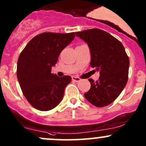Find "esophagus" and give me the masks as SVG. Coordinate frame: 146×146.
Instances as JSON below:
<instances>
[{"label": "esophagus", "mask_w": 146, "mask_h": 146, "mask_svg": "<svg viewBox=\"0 0 146 146\" xmlns=\"http://www.w3.org/2000/svg\"><path fill=\"white\" fill-rule=\"evenodd\" d=\"M72 81H74V82H79L80 80H81L80 79V78L77 77V76H72Z\"/></svg>", "instance_id": "34e87169"}]
</instances>
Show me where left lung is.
Returning <instances> with one entry per match:
<instances>
[{
	"mask_svg": "<svg viewBox=\"0 0 146 146\" xmlns=\"http://www.w3.org/2000/svg\"><path fill=\"white\" fill-rule=\"evenodd\" d=\"M76 35L88 44L90 66L100 74L98 81L88 79L91 86L84 96L94 106H107L119 96L127 82L129 60L125 48L121 42L102 30H86L76 32Z\"/></svg>",
	"mask_w": 146,
	"mask_h": 146,
	"instance_id": "obj_1",
	"label": "left lung"
}]
</instances>
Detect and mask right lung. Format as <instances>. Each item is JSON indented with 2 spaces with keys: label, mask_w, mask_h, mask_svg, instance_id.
I'll use <instances>...</instances> for the list:
<instances>
[{
  "label": "right lung",
  "mask_w": 146,
  "mask_h": 146,
  "mask_svg": "<svg viewBox=\"0 0 146 146\" xmlns=\"http://www.w3.org/2000/svg\"><path fill=\"white\" fill-rule=\"evenodd\" d=\"M75 33H44L32 39L17 61V75L23 94L35 109H53L62 100L71 76L51 73L60 52L71 43Z\"/></svg>",
  "instance_id": "add662e5"
}]
</instances>
